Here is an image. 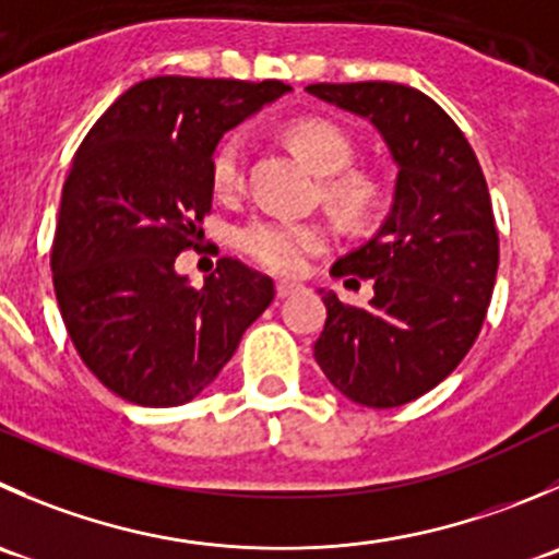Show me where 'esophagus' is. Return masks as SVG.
Wrapping results in <instances>:
<instances>
[{
  "instance_id": "obj_1",
  "label": "esophagus",
  "mask_w": 559,
  "mask_h": 559,
  "mask_svg": "<svg viewBox=\"0 0 559 559\" xmlns=\"http://www.w3.org/2000/svg\"><path fill=\"white\" fill-rule=\"evenodd\" d=\"M295 292H300V286L289 284V281H278V284H275V295H278L281 300L292 297V295H295Z\"/></svg>"
}]
</instances>
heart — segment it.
<instances>
[{
	"instance_id": "obj_1",
	"label": "heart",
	"mask_w": 559,
	"mask_h": 559,
	"mask_svg": "<svg viewBox=\"0 0 559 559\" xmlns=\"http://www.w3.org/2000/svg\"><path fill=\"white\" fill-rule=\"evenodd\" d=\"M289 142L297 153L319 171L330 177L324 182V199L335 213L352 224H362L379 207V186L362 171H346L355 158V144L349 133L333 119L302 117L289 124ZM213 188L221 197H231L246 180V139L240 133L226 135L210 164ZM237 246L259 267L278 275H295L306 262L330 246V231L313 221L289 218H253L237 231Z\"/></svg>"
}]
</instances>
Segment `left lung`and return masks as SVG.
Wrapping results in <instances>:
<instances>
[{"mask_svg":"<svg viewBox=\"0 0 559 559\" xmlns=\"http://www.w3.org/2000/svg\"><path fill=\"white\" fill-rule=\"evenodd\" d=\"M371 119L399 164L382 229L333 264L373 281L366 308L322 292L313 357L349 401L390 409L442 382L475 344L495 292L500 235L478 158L459 124L420 90L393 81L308 84Z\"/></svg>","mask_w":559,"mask_h":559,"instance_id":"1","label":"left lung"}]
</instances>
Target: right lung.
<instances>
[{"instance_id": "right-lung-1", "label": "right lung", "mask_w": 559, "mask_h": 559, "mask_svg": "<svg viewBox=\"0 0 559 559\" xmlns=\"http://www.w3.org/2000/svg\"><path fill=\"white\" fill-rule=\"evenodd\" d=\"M289 90L158 75L122 92L84 135L53 231V292L75 352L119 399H197L273 302V281L237 259H221L202 289L175 262L213 210L221 135Z\"/></svg>"}]
</instances>
